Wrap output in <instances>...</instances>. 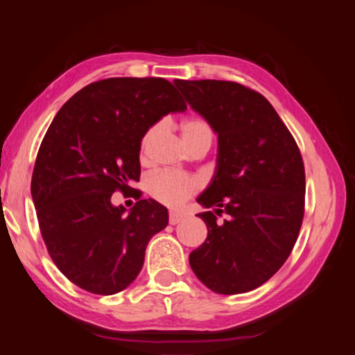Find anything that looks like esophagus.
I'll use <instances>...</instances> for the list:
<instances>
[{
  "label": "esophagus",
  "instance_id": "obj_1",
  "mask_svg": "<svg viewBox=\"0 0 355 355\" xmlns=\"http://www.w3.org/2000/svg\"><path fill=\"white\" fill-rule=\"evenodd\" d=\"M183 220V216L182 214H177V212H171L169 214V223L171 225H177Z\"/></svg>",
  "mask_w": 355,
  "mask_h": 355
}]
</instances>
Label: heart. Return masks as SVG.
I'll return each instance as SVG.
<instances>
[{
    "instance_id": "obj_1",
    "label": "heart",
    "mask_w": 355,
    "mask_h": 355,
    "mask_svg": "<svg viewBox=\"0 0 355 355\" xmlns=\"http://www.w3.org/2000/svg\"><path fill=\"white\" fill-rule=\"evenodd\" d=\"M161 132V125H152L149 130L144 133L141 139L139 152L141 158L146 159L147 153L153 141ZM182 135L186 143L192 147H196L200 143H209L212 141V128L211 125L202 118H188L182 122ZM202 178L196 175H188V173L175 172V171H161L153 173L146 182V188L149 196L163 203L169 208H177L183 205L191 196L202 188Z\"/></svg>"
}]
</instances>
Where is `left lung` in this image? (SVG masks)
<instances>
[{"instance_id": "8db88e82", "label": "left lung", "mask_w": 355, "mask_h": 355, "mask_svg": "<svg viewBox=\"0 0 355 355\" xmlns=\"http://www.w3.org/2000/svg\"><path fill=\"white\" fill-rule=\"evenodd\" d=\"M218 138L217 169L197 202L208 237L189 254L212 292L254 290L282 267L304 217V163L292 133L261 93L227 80H173Z\"/></svg>"}]
</instances>
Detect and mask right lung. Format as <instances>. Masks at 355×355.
Here are the masks:
<instances>
[{
  "instance_id": "obj_1",
  "label": "right lung",
  "mask_w": 355,
  "mask_h": 355,
  "mask_svg": "<svg viewBox=\"0 0 355 355\" xmlns=\"http://www.w3.org/2000/svg\"><path fill=\"white\" fill-rule=\"evenodd\" d=\"M184 110L163 77H110L77 92L51 122L31 194L51 259L76 286L113 295L141 272L147 243L167 227L169 214L137 189L128 212L112 205V194L139 182L144 133L163 116Z\"/></svg>"
}]
</instances>
